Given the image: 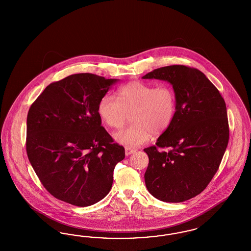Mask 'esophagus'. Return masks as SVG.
Masks as SVG:
<instances>
[{
    "mask_svg": "<svg viewBox=\"0 0 251 251\" xmlns=\"http://www.w3.org/2000/svg\"><path fill=\"white\" fill-rule=\"evenodd\" d=\"M135 151H136V150H135V149H133V148H130V147H125V153H126V155H129V154L133 153Z\"/></svg>",
    "mask_w": 251,
    "mask_h": 251,
    "instance_id": "34e87169",
    "label": "esophagus"
}]
</instances>
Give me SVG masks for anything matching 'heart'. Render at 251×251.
Instances as JSON below:
<instances>
[{
    "mask_svg": "<svg viewBox=\"0 0 251 251\" xmlns=\"http://www.w3.org/2000/svg\"><path fill=\"white\" fill-rule=\"evenodd\" d=\"M175 92L168 85L154 86L133 81L118 91V99L110 95L99 101L98 111L102 122L110 128H121L131 115L133 122L114 133L115 141L134 148L147 143L152 134L168 129L175 117Z\"/></svg>",
    "mask_w": 251,
    "mask_h": 251,
    "instance_id": "heart-1",
    "label": "heart"
}]
</instances>
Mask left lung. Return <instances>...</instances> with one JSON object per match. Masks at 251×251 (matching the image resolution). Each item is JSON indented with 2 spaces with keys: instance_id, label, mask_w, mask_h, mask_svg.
I'll use <instances>...</instances> for the list:
<instances>
[{
  "instance_id": "8db88e82",
  "label": "left lung",
  "mask_w": 251,
  "mask_h": 251,
  "mask_svg": "<svg viewBox=\"0 0 251 251\" xmlns=\"http://www.w3.org/2000/svg\"><path fill=\"white\" fill-rule=\"evenodd\" d=\"M143 79L167 81L176 99L173 122L144 150L149 157L145 185L162 201L182 202L205 190L219 168L229 140L226 102L198 69L170 65Z\"/></svg>"
}]
</instances>
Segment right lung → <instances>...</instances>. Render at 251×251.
<instances>
[{
	"label": "right lung",
	"instance_id": "add662e5",
	"mask_svg": "<svg viewBox=\"0 0 251 251\" xmlns=\"http://www.w3.org/2000/svg\"><path fill=\"white\" fill-rule=\"evenodd\" d=\"M118 79L76 74L49 84L31 105L26 152L40 182L53 197L79 207L106 197L122 145L104 127L99 101Z\"/></svg>",
	"mask_w": 251,
	"mask_h": 251
}]
</instances>
